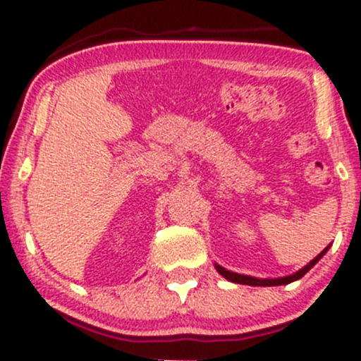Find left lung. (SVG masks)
I'll return each mask as SVG.
<instances>
[{"label": "left lung", "instance_id": "8db88e82", "mask_svg": "<svg viewBox=\"0 0 361 361\" xmlns=\"http://www.w3.org/2000/svg\"><path fill=\"white\" fill-rule=\"evenodd\" d=\"M326 251H327V247H326L324 251L321 252V255H317L316 258H314L312 261H310V263L307 264V267H304V268H302V270H299L297 273H293V275H290V276H283V279H275V280H259V279H252V276H247V275H239V273H233V271L226 270V268L219 267V264H215V268H217V271L221 273V275L224 276V279H227V280L234 281V283L252 285V287H273V285H283V283H290V281H293V280H299V279H302V276H304L305 273H307V271L310 270V268H312L314 264H316L317 261L322 258V255H324Z\"/></svg>", "mask_w": 361, "mask_h": 361}]
</instances>
